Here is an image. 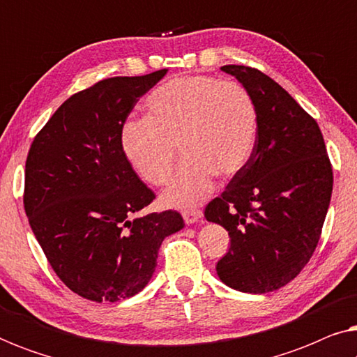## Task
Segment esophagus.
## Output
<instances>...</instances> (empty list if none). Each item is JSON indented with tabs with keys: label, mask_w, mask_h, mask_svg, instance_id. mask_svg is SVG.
Segmentation results:
<instances>
[{
	"label": "esophagus",
	"mask_w": 357,
	"mask_h": 357,
	"mask_svg": "<svg viewBox=\"0 0 357 357\" xmlns=\"http://www.w3.org/2000/svg\"><path fill=\"white\" fill-rule=\"evenodd\" d=\"M182 216H183V221L187 224H193L197 222L199 218L203 216V211L198 208H190V209H183L182 211Z\"/></svg>",
	"instance_id": "1"
}]
</instances>
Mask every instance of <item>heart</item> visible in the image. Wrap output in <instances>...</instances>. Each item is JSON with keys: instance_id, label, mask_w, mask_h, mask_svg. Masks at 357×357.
Masks as SVG:
<instances>
[{"instance_id": "b5f03b06", "label": "heart", "mask_w": 357, "mask_h": 357, "mask_svg": "<svg viewBox=\"0 0 357 357\" xmlns=\"http://www.w3.org/2000/svg\"><path fill=\"white\" fill-rule=\"evenodd\" d=\"M257 130V105L242 84L214 76H180L148 97L146 119L126 121L121 148L136 174L155 187L169 180L178 148L185 160L164 202L192 206L213 192L216 175L231 178L242 172Z\"/></svg>"}]
</instances>
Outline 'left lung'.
I'll list each match as a JSON object with an SVG mask.
<instances>
[{"label":"left lung","instance_id":"obj_1","mask_svg":"<svg viewBox=\"0 0 357 357\" xmlns=\"http://www.w3.org/2000/svg\"><path fill=\"white\" fill-rule=\"evenodd\" d=\"M252 96L257 139L242 172L204 208L231 237L216 271L232 289L265 294L294 280L314 255L333 190L325 141L289 92L257 68L226 65Z\"/></svg>","mask_w":357,"mask_h":357}]
</instances>
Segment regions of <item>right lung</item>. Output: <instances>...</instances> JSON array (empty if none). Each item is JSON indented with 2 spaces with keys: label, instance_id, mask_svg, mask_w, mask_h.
Segmentation results:
<instances>
[{
  "label": "right lung",
  "instance_id": "add662e5",
  "mask_svg": "<svg viewBox=\"0 0 357 357\" xmlns=\"http://www.w3.org/2000/svg\"><path fill=\"white\" fill-rule=\"evenodd\" d=\"M102 79L63 102L29 149L24 209L56 276L77 296L116 302L138 294L160 243L183 227L177 211L131 219L155 199L121 148L139 97L165 76Z\"/></svg>",
  "mask_w": 357,
  "mask_h": 357
}]
</instances>
